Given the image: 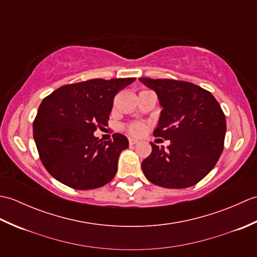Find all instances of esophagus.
<instances>
[{
	"label": "esophagus",
	"instance_id": "obj_1",
	"mask_svg": "<svg viewBox=\"0 0 257 257\" xmlns=\"http://www.w3.org/2000/svg\"><path fill=\"white\" fill-rule=\"evenodd\" d=\"M129 144L132 145V146H134V145H136V144H138V139H136V138H129Z\"/></svg>",
	"mask_w": 257,
	"mask_h": 257
}]
</instances>
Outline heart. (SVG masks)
Listing matches in <instances>:
<instances>
[{
    "label": "heart",
    "instance_id": "obj_1",
    "mask_svg": "<svg viewBox=\"0 0 257 257\" xmlns=\"http://www.w3.org/2000/svg\"><path fill=\"white\" fill-rule=\"evenodd\" d=\"M128 130L134 135H140V134L144 133L145 124L141 123V122H135V123H132L129 125Z\"/></svg>",
    "mask_w": 257,
    "mask_h": 257
}]
</instances>
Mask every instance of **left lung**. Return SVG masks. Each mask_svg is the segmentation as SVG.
<instances>
[{
	"instance_id": "left-lung-1",
	"label": "left lung",
	"mask_w": 257,
	"mask_h": 257,
	"mask_svg": "<svg viewBox=\"0 0 257 257\" xmlns=\"http://www.w3.org/2000/svg\"><path fill=\"white\" fill-rule=\"evenodd\" d=\"M155 90L162 110L154 135L170 140L141 163L146 178L159 187H192L209 174L223 151L226 133L224 112L210 91L192 83L139 78Z\"/></svg>"
}]
</instances>
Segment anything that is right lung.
I'll return each mask as SVG.
<instances>
[{
	"label": "right lung",
	"instance_id": "obj_1",
	"mask_svg": "<svg viewBox=\"0 0 257 257\" xmlns=\"http://www.w3.org/2000/svg\"><path fill=\"white\" fill-rule=\"evenodd\" d=\"M136 78H101L59 87L45 97L33 122L43 166L76 190L100 188L116 176L118 158L129 147L121 134L102 141L94 136L108 124L113 97Z\"/></svg>",
	"mask_w": 257,
	"mask_h": 257
}]
</instances>
